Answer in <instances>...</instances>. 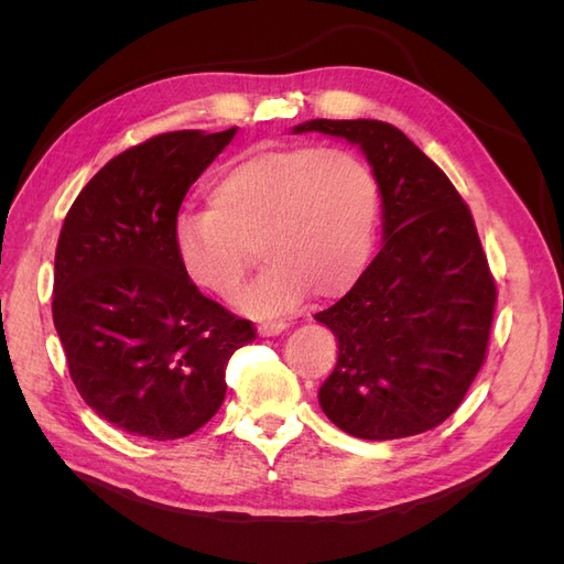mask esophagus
Returning <instances> with one entry per match:
<instances>
[{
    "mask_svg": "<svg viewBox=\"0 0 564 564\" xmlns=\"http://www.w3.org/2000/svg\"><path fill=\"white\" fill-rule=\"evenodd\" d=\"M286 327H289L286 322H261V324H259V334H261V336H278V334H282Z\"/></svg>",
    "mask_w": 564,
    "mask_h": 564,
    "instance_id": "34e87169",
    "label": "esophagus"
}]
</instances>
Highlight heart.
<instances>
[{"label":"heart","instance_id":"obj_1","mask_svg":"<svg viewBox=\"0 0 564 564\" xmlns=\"http://www.w3.org/2000/svg\"><path fill=\"white\" fill-rule=\"evenodd\" d=\"M207 207L176 218L181 270L232 301L259 247L270 268L242 308L265 317L294 308L311 289L334 299L357 282L377 235L379 185L346 148H253L212 178Z\"/></svg>","mask_w":564,"mask_h":564}]
</instances>
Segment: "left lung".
Wrapping results in <instances>:
<instances>
[{
  "label": "left lung",
  "instance_id": "obj_1",
  "mask_svg": "<svg viewBox=\"0 0 564 564\" xmlns=\"http://www.w3.org/2000/svg\"><path fill=\"white\" fill-rule=\"evenodd\" d=\"M360 145L379 183L383 247L350 292L315 315L338 340L319 388L327 419L352 437L398 440L449 419L480 371L497 303L468 204L445 172L379 119H311Z\"/></svg>",
  "mask_w": 564,
  "mask_h": 564
}]
</instances>
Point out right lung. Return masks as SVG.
<instances>
[{
  "instance_id": "add662e5",
  "label": "right lung",
  "mask_w": 564,
  "mask_h": 564,
  "mask_svg": "<svg viewBox=\"0 0 564 564\" xmlns=\"http://www.w3.org/2000/svg\"><path fill=\"white\" fill-rule=\"evenodd\" d=\"M237 127L172 131L112 158L67 212L54 265V324L73 383L131 435L176 440L224 404L230 355L256 338L185 278L181 202Z\"/></svg>"
}]
</instances>
